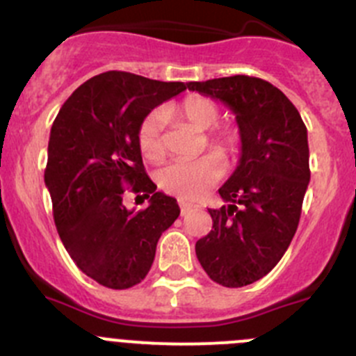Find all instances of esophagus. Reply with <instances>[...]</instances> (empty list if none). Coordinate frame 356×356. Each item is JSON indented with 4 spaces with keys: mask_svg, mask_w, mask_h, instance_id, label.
Wrapping results in <instances>:
<instances>
[{
    "mask_svg": "<svg viewBox=\"0 0 356 356\" xmlns=\"http://www.w3.org/2000/svg\"><path fill=\"white\" fill-rule=\"evenodd\" d=\"M179 207H181V213H182V216H184V213L188 212V210L191 209L193 205L189 202H184V200H179Z\"/></svg>",
    "mask_w": 356,
    "mask_h": 356,
    "instance_id": "obj_1",
    "label": "esophagus"
}]
</instances>
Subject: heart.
Masks as SVG:
<instances>
[{"instance_id": "b5f03b06", "label": "heart", "mask_w": 356, "mask_h": 356, "mask_svg": "<svg viewBox=\"0 0 356 356\" xmlns=\"http://www.w3.org/2000/svg\"><path fill=\"white\" fill-rule=\"evenodd\" d=\"M175 113L188 120L195 129L209 130L219 122L220 111L216 102L205 97H188L175 108ZM163 111L149 113L139 127V147L147 160H161L165 154L163 144ZM210 143L222 154L231 156L240 149V134L234 129H220L210 134ZM224 172L222 158L212 151L191 160H175L161 168L158 182L168 195L181 200H196L220 179Z\"/></svg>"}]
</instances>
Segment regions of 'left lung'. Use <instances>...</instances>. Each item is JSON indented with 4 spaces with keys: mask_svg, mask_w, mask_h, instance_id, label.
Segmentation results:
<instances>
[{
    "mask_svg": "<svg viewBox=\"0 0 356 356\" xmlns=\"http://www.w3.org/2000/svg\"><path fill=\"white\" fill-rule=\"evenodd\" d=\"M188 88L236 116L240 161L219 189L226 205L209 209L212 229L195 250L213 282L243 287L273 270L298 229L309 184L308 130L284 92L261 78L236 74Z\"/></svg>",
    "mask_w": 356,
    "mask_h": 356,
    "instance_id": "left-lung-1",
    "label": "left lung"
}]
</instances>
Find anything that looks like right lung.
<instances>
[{
	"label": "right lung",
	"instance_id": "1",
	"mask_svg": "<svg viewBox=\"0 0 356 356\" xmlns=\"http://www.w3.org/2000/svg\"><path fill=\"white\" fill-rule=\"evenodd\" d=\"M188 88L123 71L94 76L72 92L50 130L44 184L58 236L86 277L108 289L146 278L161 233L174 224L177 200L156 191L139 147V127L156 106ZM125 185L150 198L136 213Z\"/></svg>",
	"mask_w": 356,
	"mask_h": 356
}]
</instances>
